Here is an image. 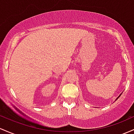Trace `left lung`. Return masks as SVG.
I'll list each match as a JSON object with an SVG mask.
<instances>
[{"label":"left lung","instance_id":"8db88e82","mask_svg":"<svg viewBox=\"0 0 134 134\" xmlns=\"http://www.w3.org/2000/svg\"><path fill=\"white\" fill-rule=\"evenodd\" d=\"M121 94H120V95L119 96H118V97H117V98H116V99L115 100H116L117 99H118V98H119V97H120V96H121Z\"/></svg>","mask_w":134,"mask_h":134}]
</instances>
